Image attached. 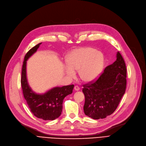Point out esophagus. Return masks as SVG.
<instances>
[{"label":"esophagus","mask_w":146,"mask_h":146,"mask_svg":"<svg viewBox=\"0 0 146 146\" xmlns=\"http://www.w3.org/2000/svg\"><path fill=\"white\" fill-rule=\"evenodd\" d=\"M74 89L75 91H79V90H80V88H79V87L78 86H75L74 88Z\"/></svg>","instance_id":"34e87169"}]
</instances>
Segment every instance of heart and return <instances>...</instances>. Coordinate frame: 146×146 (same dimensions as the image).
<instances>
[{
    "mask_svg": "<svg viewBox=\"0 0 146 146\" xmlns=\"http://www.w3.org/2000/svg\"><path fill=\"white\" fill-rule=\"evenodd\" d=\"M67 66L64 70L69 78H74L79 70L80 79L90 82L96 78L104 65V57L101 52L90 47L73 50L66 57Z\"/></svg>",
    "mask_w": 146,
    "mask_h": 146,
    "instance_id": "heart-1",
    "label": "heart"
}]
</instances>
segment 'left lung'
<instances>
[{"label": "left lung", "mask_w": 146, "mask_h": 146, "mask_svg": "<svg viewBox=\"0 0 146 146\" xmlns=\"http://www.w3.org/2000/svg\"><path fill=\"white\" fill-rule=\"evenodd\" d=\"M116 57L117 60L105 68L96 81L83 86L82 92L85 97L83 111L92 119H103L111 115L125 94V63L119 51Z\"/></svg>", "instance_id": "left-lung-1"}]
</instances>
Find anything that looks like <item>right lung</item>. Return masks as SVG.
I'll return each instance as SVG.
<instances>
[{
    "label": "right lung",
    "instance_id": "right-lung-1",
    "mask_svg": "<svg viewBox=\"0 0 146 146\" xmlns=\"http://www.w3.org/2000/svg\"><path fill=\"white\" fill-rule=\"evenodd\" d=\"M41 43L32 48L25 56L22 68L21 86L24 98L34 115L43 120H54L60 116L63 99L72 94L74 85L54 87L44 94H37L32 90L27 80V61L36 52Z\"/></svg>",
    "mask_w": 146,
    "mask_h": 146
}]
</instances>
